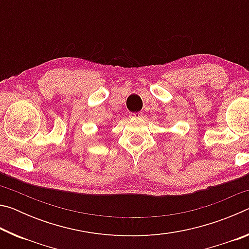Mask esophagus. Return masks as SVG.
Segmentation results:
<instances>
[{"instance_id": "esophagus-1", "label": "esophagus", "mask_w": 249, "mask_h": 249, "mask_svg": "<svg viewBox=\"0 0 249 249\" xmlns=\"http://www.w3.org/2000/svg\"><path fill=\"white\" fill-rule=\"evenodd\" d=\"M129 117H133V119H137V117H142V112L129 113Z\"/></svg>"}]
</instances>
